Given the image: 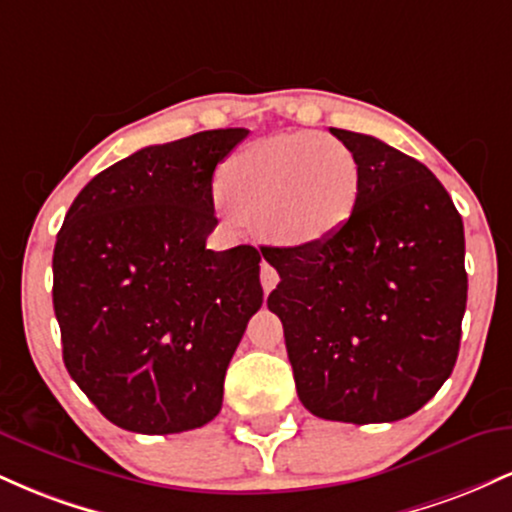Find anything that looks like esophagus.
<instances>
[{
  "label": "esophagus",
  "mask_w": 512,
  "mask_h": 512,
  "mask_svg": "<svg viewBox=\"0 0 512 512\" xmlns=\"http://www.w3.org/2000/svg\"><path fill=\"white\" fill-rule=\"evenodd\" d=\"M260 281H262L264 293H269L276 284H279V272H276V269L267 260H262V264H260Z\"/></svg>",
  "instance_id": "obj_1"
}]
</instances>
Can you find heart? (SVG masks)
<instances>
[{
    "label": "heart",
    "instance_id": "heart-1",
    "mask_svg": "<svg viewBox=\"0 0 512 512\" xmlns=\"http://www.w3.org/2000/svg\"><path fill=\"white\" fill-rule=\"evenodd\" d=\"M221 192L240 214L255 216L264 238L281 245L320 243L354 211L358 163L330 134H274L228 158Z\"/></svg>",
    "mask_w": 512,
    "mask_h": 512
}]
</instances>
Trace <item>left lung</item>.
Masks as SVG:
<instances>
[{"label": "left lung", "mask_w": 512, "mask_h": 512, "mask_svg": "<svg viewBox=\"0 0 512 512\" xmlns=\"http://www.w3.org/2000/svg\"><path fill=\"white\" fill-rule=\"evenodd\" d=\"M330 132L358 163L349 221L320 243L262 248L279 272L298 399L344 424L419 411L455 368L467 308L464 226L424 163L368 134Z\"/></svg>", "instance_id": "left-lung-1"}]
</instances>
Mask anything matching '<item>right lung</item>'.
<instances>
[{"mask_svg":"<svg viewBox=\"0 0 512 512\" xmlns=\"http://www.w3.org/2000/svg\"><path fill=\"white\" fill-rule=\"evenodd\" d=\"M245 137L209 129L139 149L88 182L57 233L64 366L125 431H192L221 411L226 368L262 305L260 252L207 250L214 170Z\"/></svg>","mask_w":512,"mask_h":512,"instance_id":"add662e5","label":"right lung"}]
</instances>
